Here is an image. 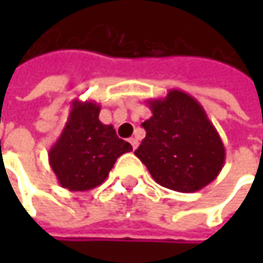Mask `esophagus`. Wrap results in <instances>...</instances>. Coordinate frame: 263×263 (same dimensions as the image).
<instances>
[{
	"label": "esophagus",
	"mask_w": 263,
	"mask_h": 263,
	"mask_svg": "<svg viewBox=\"0 0 263 263\" xmlns=\"http://www.w3.org/2000/svg\"><path fill=\"white\" fill-rule=\"evenodd\" d=\"M128 142H130V145H132V146H133V149H136V147L139 146V142H137V139H136V137H132V139H130V140H128Z\"/></svg>",
	"instance_id": "34e87169"
}]
</instances>
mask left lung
<instances>
[{
  "mask_svg": "<svg viewBox=\"0 0 263 263\" xmlns=\"http://www.w3.org/2000/svg\"><path fill=\"white\" fill-rule=\"evenodd\" d=\"M152 117L142 123L146 136L135 151L158 184L181 193L206 187L221 173L226 147L203 106L183 90L149 99Z\"/></svg>",
  "mask_w": 263,
  "mask_h": 263,
  "instance_id": "8db88e82",
  "label": "left lung"
}]
</instances>
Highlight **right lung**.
<instances>
[{
    "label": "right lung",
    "mask_w": 263,
    "mask_h": 263,
    "mask_svg": "<svg viewBox=\"0 0 263 263\" xmlns=\"http://www.w3.org/2000/svg\"><path fill=\"white\" fill-rule=\"evenodd\" d=\"M101 106L93 101L71 102L64 128L48 152L49 165L60 186L86 192L102 184L117 158L133 151L117 136L111 124L99 121Z\"/></svg>",
    "instance_id": "add662e5"
}]
</instances>
